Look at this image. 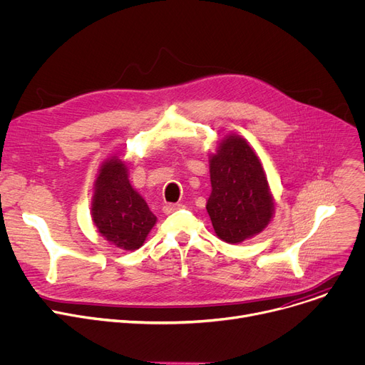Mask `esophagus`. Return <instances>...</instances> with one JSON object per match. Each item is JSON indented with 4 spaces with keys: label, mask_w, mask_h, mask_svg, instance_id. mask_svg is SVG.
Returning a JSON list of instances; mask_svg holds the SVG:
<instances>
[{
    "label": "esophagus",
    "mask_w": 365,
    "mask_h": 365,
    "mask_svg": "<svg viewBox=\"0 0 365 365\" xmlns=\"http://www.w3.org/2000/svg\"><path fill=\"white\" fill-rule=\"evenodd\" d=\"M182 207V205L181 203H166L165 206H163V212L166 213H173V212H175V210H178V209H181Z\"/></svg>",
    "instance_id": "obj_1"
}]
</instances>
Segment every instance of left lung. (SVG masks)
<instances>
[{
  "label": "left lung",
  "instance_id": "8db88e82",
  "mask_svg": "<svg viewBox=\"0 0 365 365\" xmlns=\"http://www.w3.org/2000/svg\"><path fill=\"white\" fill-rule=\"evenodd\" d=\"M209 163L212 192L206 209L218 237L234 245L261 232L271 221L274 203L252 147L239 135H227Z\"/></svg>",
  "mask_w": 365,
  "mask_h": 365
}]
</instances>
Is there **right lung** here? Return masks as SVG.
I'll list each match as a JSON object with an SVG mask.
<instances>
[{
	"label": "right lung",
	"instance_id": "obj_1",
	"mask_svg": "<svg viewBox=\"0 0 365 365\" xmlns=\"http://www.w3.org/2000/svg\"><path fill=\"white\" fill-rule=\"evenodd\" d=\"M93 221L103 237L125 250L143 246L156 217L128 180L118 156L101 165L93 197Z\"/></svg>",
	"mask_w": 365,
	"mask_h": 365
}]
</instances>
